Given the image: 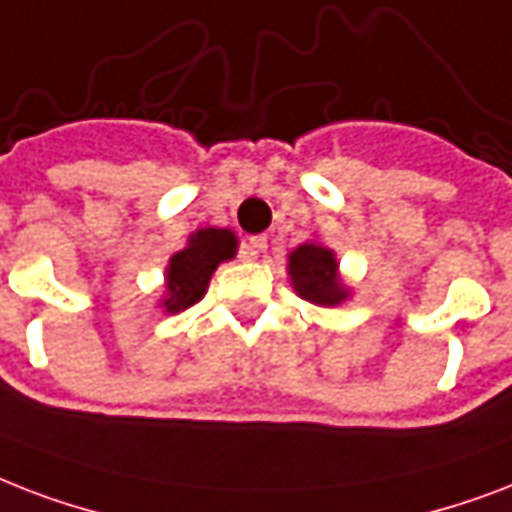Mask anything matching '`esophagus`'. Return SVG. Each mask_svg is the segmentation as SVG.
<instances>
[{"mask_svg": "<svg viewBox=\"0 0 512 512\" xmlns=\"http://www.w3.org/2000/svg\"><path fill=\"white\" fill-rule=\"evenodd\" d=\"M264 251H267V237H251L248 240V259H256Z\"/></svg>", "mask_w": 512, "mask_h": 512, "instance_id": "obj_1", "label": "esophagus"}]
</instances>
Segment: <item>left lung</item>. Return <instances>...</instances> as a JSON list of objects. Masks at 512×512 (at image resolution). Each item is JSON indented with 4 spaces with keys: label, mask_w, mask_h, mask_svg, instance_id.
<instances>
[{
    "label": "left lung",
    "mask_w": 512,
    "mask_h": 512,
    "mask_svg": "<svg viewBox=\"0 0 512 512\" xmlns=\"http://www.w3.org/2000/svg\"><path fill=\"white\" fill-rule=\"evenodd\" d=\"M288 280L296 296L315 307H339L352 296L342 280L336 253L320 240H307L288 253Z\"/></svg>",
    "instance_id": "left-lung-1"
}]
</instances>
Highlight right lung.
I'll return each instance as SVG.
<instances>
[{"instance_id":"obj_1","label":"right lung","mask_w":512,"mask_h":512,"mask_svg":"<svg viewBox=\"0 0 512 512\" xmlns=\"http://www.w3.org/2000/svg\"><path fill=\"white\" fill-rule=\"evenodd\" d=\"M237 235L232 229L202 227L186 237V245L168 259L165 288L157 301L165 315H178L205 296L219 264L237 256Z\"/></svg>"}]
</instances>
